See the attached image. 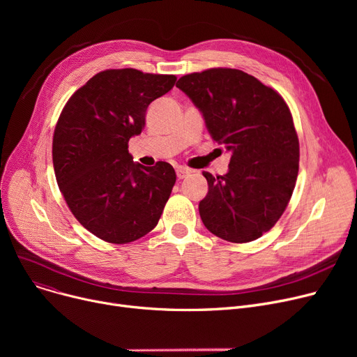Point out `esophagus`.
<instances>
[{"label":"esophagus","instance_id":"34e87169","mask_svg":"<svg viewBox=\"0 0 357 357\" xmlns=\"http://www.w3.org/2000/svg\"><path fill=\"white\" fill-rule=\"evenodd\" d=\"M190 174H191V169H188V167H185V166H178V167H176V176H178L179 179L186 178Z\"/></svg>","mask_w":357,"mask_h":357}]
</instances>
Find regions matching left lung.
I'll return each instance as SVG.
<instances>
[{"mask_svg":"<svg viewBox=\"0 0 357 357\" xmlns=\"http://www.w3.org/2000/svg\"><path fill=\"white\" fill-rule=\"evenodd\" d=\"M176 86L201 111L213 140L231 152L226 175L202 174L204 226L231 243L259 238L284 214L298 176L299 142L287 102L238 69L190 73Z\"/></svg>","mask_w":357,"mask_h":357,"instance_id":"8db88e82","label":"left lung"}]
</instances>
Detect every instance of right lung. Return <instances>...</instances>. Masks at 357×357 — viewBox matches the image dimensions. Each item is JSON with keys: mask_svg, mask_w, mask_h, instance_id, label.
<instances>
[{"mask_svg": "<svg viewBox=\"0 0 357 357\" xmlns=\"http://www.w3.org/2000/svg\"><path fill=\"white\" fill-rule=\"evenodd\" d=\"M175 81V75L107 69L61 112L52 146L56 181L75 218L101 240L126 245L152 231L171 197L175 169L133 162L128 140L142 133L150 102Z\"/></svg>", "mask_w": 357, "mask_h": 357, "instance_id": "add662e5", "label": "right lung"}]
</instances>
